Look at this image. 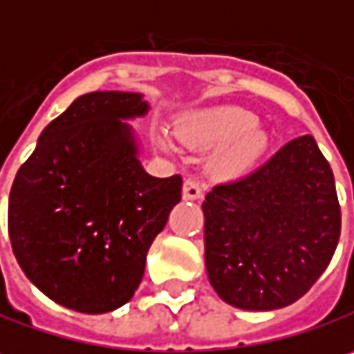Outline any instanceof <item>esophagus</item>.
Here are the masks:
<instances>
[{"mask_svg":"<svg viewBox=\"0 0 354 354\" xmlns=\"http://www.w3.org/2000/svg\"><path fill=\"white\" fill-rule=\"evenodd\" d=\"M182 196H184V200H198V198H202V188H200V184H198L196 180H186L184 182Z\"/></svg>","mask_w":354,"mask_h":354,"instance_id":"34e87169","label":"esophagus"}]
</instances>
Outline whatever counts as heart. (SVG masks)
I'll use <instances>...</instances> for the list:
<instances>
[{
  "label": "heart",
  "mask_w": 354,
  "mask_h": 354,
  "mask_svg": "<svg viewBox=\"0 0 354 354\" xmlns=\"http://www.w3.org/2000/svg\"><path fill=\"white\" fill-rule=\"evenodd\" d=\"M176 136L192 148H212L206 172L218 182H234L257 170L268 152V136L259 128V115L239 106H214L178 120ZM164 150H174L166 136L158 138Z\"/></svg>",
  "instance_id": "b5f03b06"
}]
</instances>
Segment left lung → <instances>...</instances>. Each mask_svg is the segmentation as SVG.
<instances>
[{
	"label": "left lung",
	"instance_id": "8db88e82",
	"mask_svg": "<svg viewBox=\"0 0 354 354\" xmlns=\"http://www.w3.org/2000/svg\"><path fill=\"white\" fill-rule=\"evenodd\" d=\"M202 212L208 281L242 310L299 301L341 236L335 176L313 136L288 142L246 178L214 186Z\"/></svg>",
	"mask_w": 354,
	"mask_h": 354
}]
</instances>
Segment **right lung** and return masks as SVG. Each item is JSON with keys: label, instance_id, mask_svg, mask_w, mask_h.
I'll return each instance as SVG.
<instances>
[{"label": "right lung", "instance_id": "add662e5", "mask_svg": "<svg viewBox=\"0 0 354 354\" xmlns=\"http://www.w3.org/2000/svg\"><path fill=\"white\" fill-rule=\"evenodd\" d=\"M138 92H90L50 122L17 170L8 226L26 277L86 315L120 308L140 286L146 254L182 198V178L150 176L128 120Z\"/></svg>", "mask_w": 354, "mask_h": 354}]
</instances>
